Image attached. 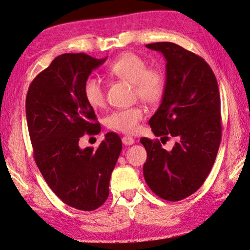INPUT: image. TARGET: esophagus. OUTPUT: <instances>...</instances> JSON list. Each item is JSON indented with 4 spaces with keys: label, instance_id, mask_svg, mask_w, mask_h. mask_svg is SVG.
Masks as SVG:
<instances>
[{
    "label": "esophagus",
    "instance_id": "obj_1",
    "mask_svg": "<svg viewBox=\"0 0 250 250\" xmlns=\"http://www.w3.org/2000/svg\"><path fill=\"white\" fill-rule=\"evenodd\" d=\"M122 142H123V144H125V146H131V144H134L135 139L130 136H124L122 138Z\"/></svg>",
    "mask_w": 250,
    "mask_h": 250
}]
</instances>
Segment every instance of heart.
Here are the masks:
<instances>
[{"label": "heart", "mask_w": 250, "mask_h": 250, "mask_svg": "<svg viewBox=\"0 0 250 250\" xmlns=\"http://www.w3.org/2000/svg\"><path fill=\"white\" fill-rule=\"evenodd\" d=\"M107 74L112 78L130 83L135 95L147 104H156L163 98L166 87L165 76L155 68H147L146 61L134 52H125L108 65ZM83 97L93 109H99L106 103V92L102 81L88 77L83 83ZM144 118L141 106L114 110L104 119L111 130L134 134Z\"/></svg>", "instance_id": "heart-1"}]
</instances>
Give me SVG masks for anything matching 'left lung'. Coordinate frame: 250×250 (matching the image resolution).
Segmentation results:
<instances>
[{
	"mask_svg": "<svg viewBox=\"0 0 250 250\" xmlns=\"http://www.w3.org/2000/svg\"><path fill=\"white\" fill-rule=\"evenodd\" d=\"M167 61L162 104L148 121L156 137L176 139L166 151L159 140L141 138L147 158L143 175L151 190L167 201H180L202 186L215 163L221 140L220 95L212 68L173 42L146 45Z\"/></svg>",
	"mask_w": 250,
	"mask_h": 250,
	"instance_id": "obj_1",
	"label": "left lung"
}]
</instances>
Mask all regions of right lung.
Masks as SVG:
<instances>
[{"label": "right lung", "mask_w": 250, "mask_h": 250, "mask_svg": "<svg viewBox=\"0 0 250 250\" xmlns=\"http://www.w3.org/2000/svg\"><path fill=\"white\" fill-rule=\"evenodd\" d=\"M106 59L85 53L59 55L32 81L25 99L33 155L43 179L65 204L88 212L106 202L122 151L115 132L106 134L97 149L79 147L83 135L101 131L82 88Z\"/></svg>", "instance_id": "obj_1"}]
</instances>
